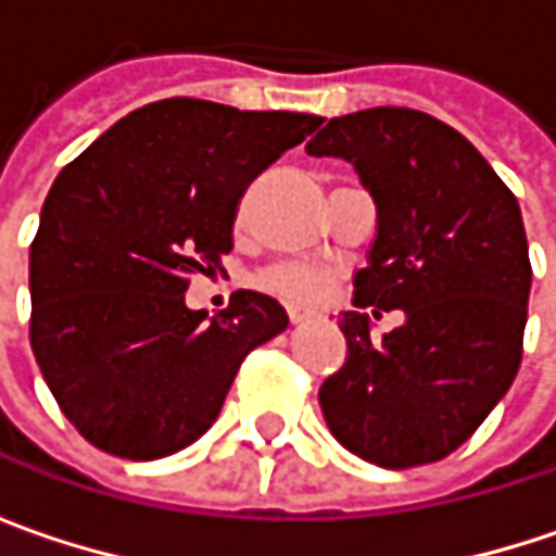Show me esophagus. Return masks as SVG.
Instances as JSON below:
<instances>
[{
  "mask_svg": "<svg viewBox=\"0 0 556 556\" xmlns=\"http://www.w3.org/2000/svg\"><path fill=\"white\" fill-rule=\"evenodd\" d=\"M289 321H292V325H302V321H308V312H295V308H292V312H289Z\"/></svg>",
  "mask_w": 556,
  "mask_h": 556,
  "instance_id": "1",
  "label": "esophagus"
}]
</instances>
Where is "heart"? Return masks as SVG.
Segmentation results:
<instances>
[{
	"instance_id": "1",
	"label": "heart",
	"mask_w": 556,
	"mask_h": 556,
	"mask_svg": "<svg viewBox=\"0 0 556 556\" xmlns=\"http://www.w3.org/2000/svg\"><path fill=\"white\" fill-rule=\"evenodd\" d=\"M334 282V270L321 267V264H305V261H289V264H277L270 270H264L257 277V286L270 295H277L282 302L305 308L315 305L328 286Z\"/></svg>"
}]
</instances>
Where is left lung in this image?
Returning a JSON list of instances; mask_svg holds the SVG:
<instances>
[{
	"mask_svg": "<svg viewBox=\"0 0 556 556\" xmlns=\"http://www.w3.org/2000/svg\"><path fill=\"white\" fill-rule=\"evenodd\" d=\"M305 151L351 161L377 202L354 305L405 312L383 341L364 312L338 318L348 364L318 392L325 421L377 467L444 460L521 367L531 261L518 199L460 131L415 109L331 118Z\"/></svg>",
	"mask_w": 556,
	"mask_h": 556,
	"instance_id": "left-lung-1",
	"label": "left lung"
}]
</instances>
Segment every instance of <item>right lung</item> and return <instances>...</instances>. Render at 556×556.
I'll list each match as a JSON object with an SVG mask.
<instances>
[{
	"instance_id": "1",
	"label": "right lung",
	"mask_w": 556,
	"mask_h": 556,
	"mask_svg": "<svg viewBox=\"0 0 556 556\" xmlns=\"http://www.w3.org/2000/svg\"><path fill=\"white\" fill-rule=\"evenodd\" d=\"M321 125L205 99L135 109L60 169L31 241V351L70 425L99 451L157 460L212 428L241 361L286 331L277 299L238 289L186 308L222 270L248 186Z\"/></svg>"
}]
</instances>
